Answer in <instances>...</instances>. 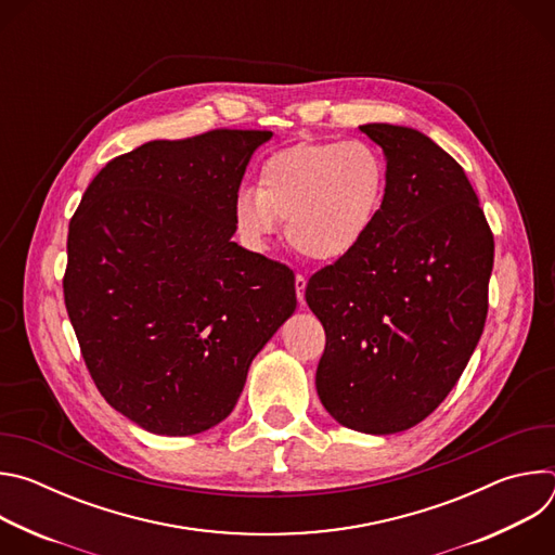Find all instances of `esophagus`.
Returning <instances> with one entry per match:
<instances>
[{
  "mask_svg": "<svg viewBox=\"0 0 555 555\" xmlns=\"http://www.w3.org/2000/svg\"><path fill=\"white\" fill-rule=\"evenodd\" d=\"M305 285H307V281H305V276L302 274H296V281H294V287H296V296H298V302L302 305L305 302Z\"/></svg>",
  "mask_w": 555,
  "mask_h": 555,
  "instance_id": "obj_1",
  "label": "esophagus"
}]
</instances>
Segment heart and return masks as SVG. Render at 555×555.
<instances>
[{
    "instance_id": "b5f03b06",
    "label": "heart",
    "mask_w": 555,
    "mask_h": 555,
    "mask_svg": "<svg viewBox=\"0 0 555 555\" xmlns=\"http://www.w3.org/2000/svg\"><path fill=\"white\" fill-rule=\"evenodd\" d=\"M388 193V165L364 140L298 142L272 153L259 189L234 197V225L244 242L268 248L285 223L289 246L305 259L351 257L375 228Z\"/></svg>"
}]
</instances>
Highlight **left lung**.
Here are the masks:
<instances>
[{
  "mask_svg": "<svg viewBox=\"0 0 555 555\" xmlns=\"http://www.w3.org/2000/svg\"><path fill=\"white\" fill-rule=\"evenodd\" d=\"M382 146L388 193L369 240L315 272L325 327L315 390L343 426L402 433L459 382L488 319L494 234L461 165L411 127H360Z\"/></svg>",
  "mask_w": 555,
  "mask_h": 555,
  "instance_id": "left-lung-1",
  "label": "left lung"
}]
</instances>
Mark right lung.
<instances>
[{
  "label": "right lung",
  "mask_w": 555,
  "mask_h": 555,
  "mask_svg": "<svg viewBox=\"0 0 555 555\" xmlns=\"http://www.w3.org/2000/svg\"><path fill=\"white\" fill-rule=\"evenodd\" d=\"M272 131L212 129L109 160L69 219L65 309L109 406L186 437L225 420L296 309L294 272L236 246L234 197Z\"/></svg>",
  "instance_id": "obj_1"
}]
</instances>
